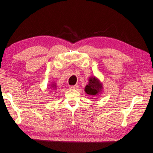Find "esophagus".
<instances>
[{"label": "esophagus", "instance_id": "esophagus-1", "mask_svg": "<svg viewBox=\"0 0 153 153\" xmlns=\"http://www.w3.org/2000/svg\"><path fill=\"white\" fill-rule=\"evenodd\" d=\"M78 85H72L70 86V89H76L78 88Z\"/></svg>", "mask_w": 153, "mask_h": 153}]
</instances>
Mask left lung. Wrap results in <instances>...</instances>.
<instances>
[{
  "label": "left lung",
  "instance_id": "left-lung-1",
  "mask_svg": "<svg viewBox=\"0 0 153 153\" xmlns=\"http://www.w3.org/2000/svg\"><path fill=\"white\" fill-rule=\"evenodd\" d=\"M102 89L103 87L102 82L96 77L92 76L89 78V83L85 88V91L87 94L91 95L92 96H97L101 93Z\"/></svg>",
  "mask_w": 153,
  "mask_h": 153
}]
</instances>
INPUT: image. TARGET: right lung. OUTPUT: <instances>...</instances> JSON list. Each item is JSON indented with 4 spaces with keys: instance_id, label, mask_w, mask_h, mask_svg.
<instances>
[{
    "instance_id": "right-lung-1",
    "label": "right lung",
    "mask_w": 153,
    "mask_h": 153,
    "mask_svg": "<svg viewBox=\"0 0 153 153\" xmlns=\"http://www.w3.org/2000/svg\"><path fill=\"white\" fill-rule=\"evenodd\" d=\"M51 89H56V87H57V86H56V84L55 83H53L52 85H51Z\"/></svg>"
}]
</instances>
